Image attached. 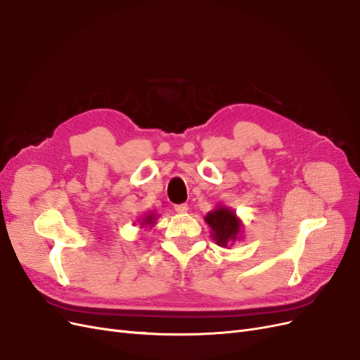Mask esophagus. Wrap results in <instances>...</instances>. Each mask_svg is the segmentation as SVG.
Segmentation results:
<instances>
[{"instance_id": "esophagus-1", "label": "esophagus", "mask_w": 360, "mask_h": 360, "mask_svg": "<svg viewBox=\"0 0 360 360\" xmlns=\"http://www.w3.org/2000/svg\"><path fill=\"white\" fill-rule=\"evenodd\" d=\"M188 204H176L174 205V210H176L177 213H186L188 212Z\"/></svg>"}]
</instances>
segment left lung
Listing matches in <instances>:
<instances>
[{
	"mask_svg": "<svg viewBox=\"0 0 360 360\" xmlns=\"http://www.w3.org/2000/svg\"><path fill=\"white\" fill-rule=\"evenodd\" d=\"M205 222L212 228L213 240L224 248L236 242L242 231V221L228 207L217 205L205 216Z\"/></svg>",
	"mask_w": 360,
	"mask_h": 360,
	"instance_id": "8db88e82",
	"label": "left lung"
}]
</instances>
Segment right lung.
I'll use <instances>...</instances> for the list:
<instances>
[{"instance_id": "obj_1", "label": "right lung", "mask_w": 360, "mask_h": 360, "mask_svg": "<svg viewBox=\"0 0 360 360\" xmlns=\"http://www.w3.org/2000/svg\"><path fill=\"white\" fill-rule=\"evenodd\" d=\"M155 222H156V216L153 213H148L147 216L143 217V219H141V228H144L147 225L148 226H153Z\"/></svg>"}]
</instances>
